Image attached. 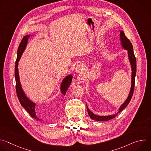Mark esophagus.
Returning <instances> with one entry per match:
<instances>
[{
    "mask_svg": "<svg viewBox=\"0 0 151 151\" xmlns=\"http://www.w3.org/2000/svg\"><path fill=\"white\" fill-rule=\"evenodd\" d=\"M84 69H85V66L83 65V64H80L76 67L75 72L76 73H81L82 72L84 71Z\"/></svg>",
    "mask_w": 151,
    "mask_h": 151,
    "instance_id": "34e87169",
    "label": "esophagus"
}]
</instances>
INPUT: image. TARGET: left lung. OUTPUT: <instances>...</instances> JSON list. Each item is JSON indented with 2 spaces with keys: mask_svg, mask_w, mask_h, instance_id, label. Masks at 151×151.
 Returning <instances> with one entry per match:
<instances>
[{
  "mask_svg": "<svg viewBox=\"0 0 151 151\" xmlns=\"http://www.w3.org/2000/svg\"><path fill=\"white\" fill-rule=\"evenodd\" d=\"M120 39L121 42V44L125 50H127L128 51V56L129 60L130 61L131 64V66H132V87L130 89V93H129V95L125 100V101L120 106L119 111L117 114L112 115H109V116H99L94 114L89 109L87 105V108L88 111V114L90 116V117L95 121H109L110 119H112L114 118L118 113L121 112L123 109H124L127 106L128 104V103H130L133 94L134 92V85H135V77H136V59L133 52V45L132 44L131 42L130 41L125 35L123 31H120Z\"/></svg>",
  "mask_w": 151,
  "mask_h": 151,
  "instance_id": "8db88e82",
  "label": "left lung"
}]
</instances>
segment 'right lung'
<instances>
[{"instance_id":"1","label":"right lung","mask_w":151,"mask_h":151,"mask_svg":"<svg viewBox=\"0 0 151 151\" xmlns=\"http://www.w3.org/2000/svg\"><path fill=\"white\" fill-rule=\"evenodd\" d=\"M30 35H26L23 37L22 40L20 42L17 51V58L15 62V88H16V92L17 95L18 97V99L19 101L20 104H21L24 108L28 112L29 115L37 121L40 120L36 115L35 108V105L36 104L32 102L31 100H30L27 96L25 95L22 87H21V83L19 81V74H18V61L21 57V55L23 53L24 50L26 49L28 39L30 37ZM72 79V76L69 75L66 76L65 78L63 79L62 81L61 85V91L63 94L65 95L67 90L69 87V85L71 83V81Z\"/></svg>"}]
</instances>
